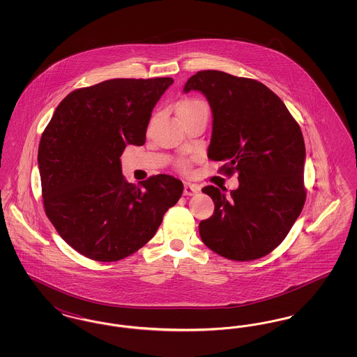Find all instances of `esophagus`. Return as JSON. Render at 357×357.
<instances>
[{
	"label": "esophagus",
	"instance_id": "34e87169",
	"mask_svg": "<svg viewBox=\"0 0 357 357\" xmlns=\"http://www.w3.org/2000/svg\"><path fill=\"white\" fill-rule=\"evenodd\" d=\"M199 191V187L194 186V185H190V183H185V187H183V194L185 195H194V194H197Z\"/></svg>",
	"mask_w": 357,
	"mask_h": 357
}]
</instances>
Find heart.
Listing matches in <instances>:
<instances>
[{
	"instance_id": "heart-1",
	"label": "heart",
	"mask_w": 357,
	"mask_h": 357,
	"mask_svg": "<svg viewBox=\"0 0 357 357\" xmlns=\"http://www.w3.org/2000/svg\"><path fill=\"white\" fill-rule=\"evenodd\" d=\"M206 107L204 102L198 100V99H187L179 104L178 107V112H185V111H194V109H198V108H204ZM178 167L182 169V170H187L190 167V162L187 159H181L178 162Z\"/></svg>"
}]
</instances>
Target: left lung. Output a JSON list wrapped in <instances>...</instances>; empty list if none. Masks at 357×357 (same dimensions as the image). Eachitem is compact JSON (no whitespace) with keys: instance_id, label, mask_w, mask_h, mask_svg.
I'll list each match as a JSON object with an SVG mask.
<instances>
[{"instance_id":"8db88e82","label":"left lung","mask_w":357,"mask_h":357,"mask_svg":"<svg viewBox=\"0 0 357 357\" xmlns=\"http://www.w3.org/2000/svg\"><path fill=\"white\" fill-rule=\"evenodd\" d=\"M201 91L213 112L207 156L223 162L220 172L237 174L239 187L226 197L202 188L215 204L199 223V236L214 253L233 261L269 255L288 236L306 199L305 143L284 102L255 79L199 70L185 92Z\"/></svg>"}]
</instances>
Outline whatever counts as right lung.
<instances>
[{"label":"right lung","mask_w":357,"mask_h":357,"mask_svg":"<svg viewBox=\"0 0 357 357\" xmlns=\"http://www.w3.org/2000/svg\"><path fill=\"white\" fill-rule=\"evenodd\" d=\"M171 77L112 79L72 91L60 102L38 146L45 214L70 248L114 262L155 236L183 183L166 174L128 183L120 156L143 146L155 104Z\"/></svg>","instance_id":"1"}]
</instances>
